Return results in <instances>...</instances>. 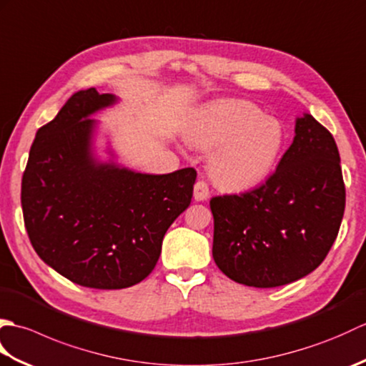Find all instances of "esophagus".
Segmentation results:
<instances>
[{
    "mask_svg": "<svg viewBox=\"0 0 366 366\" xmlns=\"http://www.w3.org/2000/svg\"><path fill=\"white\" fill-rule=\"evenodd\" d=\"M193 198L197 201H204L209 198V185L206 181H198L193 189Z\"/></svg>",
    "mask_w": 366,
    "mask_h": 366,
    "instance_id": "obj_1",
    "label": "esophagus"
}]
</instances>
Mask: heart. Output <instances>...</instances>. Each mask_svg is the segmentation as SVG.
Instances as JSON below:
<instances>
[{
  "label": "heart",
  "instance_id": "obj_1",
  "mask_svg": "<svg viewBox=\"0 0 366 366\" xmlns=\"http://www.w3.org/2000/svg\"><path fill=\"white\" fill-rule=\"evenodd\" d=\"M283 129L247 100H220L203 108L187 129L190 144L212 151L209 173L228 190L262 182L283 146Z\"/></svg>",
  "mask_w": 366,
  "mask_h": 366
}]
</instances>
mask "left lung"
Here are the masks:
<instances>
[{
	"label": "left lung",
	"instance_id": "1",
	"mask_svg": "<svg viewBox=\"0 0 366 366\" xmlns=\"http://www.w3.org/2000/svg\"><path fill=\"white\" fill-rule=\"evenodd\" d=\"M212 256L228 278L275 287L308 275L338 236L346 189L335 139L312 114L258 187L214 197Z\"/></svg>",
	"mask_w": 366,
	"mask_h": 366
}]
</instances>
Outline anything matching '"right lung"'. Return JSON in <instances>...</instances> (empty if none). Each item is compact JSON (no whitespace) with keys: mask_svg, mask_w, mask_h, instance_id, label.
<instances>
[{"mask_svg":"<svg viewBox=\"0 0 366 366\" xmlns=\"http://www.w3.org/2000/svg\"><path fill=\"white\" fill-rule=\"evenodd\" d=\"M113 102L96 88L75 92L37 130L21 177L23 220L36 253L94 290H122L151 274L197 181L195 168L155 176L94 163L88 116Z\"/></svg>","mask_w":366,"mask_h":366,"instance_id":"add662e5","label":"right lung"}]
</instances>
